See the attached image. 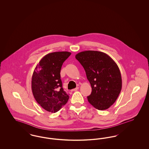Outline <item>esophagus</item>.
Listing matches in <instances>:
<instances>
[{
    "instance_id": "obj_1",
    "label": "esophagus",
    "mask_w": 149,
    "mask_h": 149,
    "mask_svg": "<svg viewBox=\"0 0 149 149\" xmlns=\"http://www.w3.org/2000/svg\"><path fill=\"white\" fill-rule=\"evenodd\" d=\"M79 87H77L76 88H75V89H72L71 90V92H74V91H78V89H79Z\"/></svg>"
}]
</instances>
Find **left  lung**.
Listing matches in <instances>:
<instances>
[{"label": "left lung", "instance_id": "1", "mask_svg": "<svg viewBox=\"0 0 149 149\" xmlns=\"http://www.w3.org/2000/svg\"><path fill=\"white\" fill-rule=\"evenodd\" d=\"M75 58L85 70L92 88L88 102L98 110L109 108L117 99L122 89V78L118 65L106 53L84 51Z\"/></svg>", "mask_w": 149, "mask_h": 149}]
</instances>
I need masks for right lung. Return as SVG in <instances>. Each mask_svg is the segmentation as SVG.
<instances>
[{
	"instance_id": "1",
	"label": "right lung",
	"mask_w": 149,
	"mask_h": 149,
	"mask_svg": "<svg viewBox=\"0 0 149 149\" xmlns=\"http://www.w3.org/2000/svg\"><path fill=\"white\" fill-rule=\"evenodd\" d=\"M70 55L68 51L48 54L43 57L33 72L31 88L33 97L48 112H57L69 98L62 87L60 71L63 63Z\"/></svg>"
}]
</instances>
